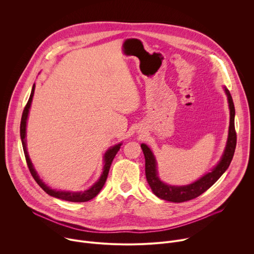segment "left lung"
<instances>
[{
  "label": "left lung",
  "mask_w": 254,
  "mask_h": 254,
  "mask_svg": "<svg viewBox=\"0 0 254 254\" xmlns=\"http://www.w3.org/2000/svg\"><path fill=\"white\" fill-rule=\"evenodd\" d=\"M228 103H229V110H230V124H229V130H228V138L226 148L224 150V154L218 163L210 173H207L202 178L197 180L196 182L186 185V186H171L163 183L158 177L157 172V162L156 159L147 144L141 143L140 147L144 155V160H146V177L148 183L154 192V194L166 201L181 203L186 202L192 199L197 198L205 191H207L215 182L218 180L223 173L228 169L234 152L236 148V131H235V125H234V117H235V108L232 96L227 88H224Z\"/></svg>",
  "instance_id": "1"
}]
</instances>
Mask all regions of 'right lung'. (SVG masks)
<instances>
[{"label":"right lung","mask_w":254,"mask_h":254,"mask_svg":"<svg viewBox=\"0 0 254 254\" xmlns=\"http://www.w3.org/2000/svg\"><path fill=\"white\" fill-rule=\"evenodd\" d=\"M34 90H35V84L32 87V91L29 97V100L24 108L23 111V115H22V119H21V125H20V134H21V139H22V144H23V150H24V154H25V158H26V162L28 165V168L30 170L31 175L33 176L34 180L37 182V184L50 196L61 199V200H65V201H69V202H86L89 201L91 199H93L102 189L103 185L105 184V181L107 179V175L108 172H110L111 169V165L116 157V155L118 154V152L120 151V148L122 146V143L116 144L113 148L108 149L106 151V153L104 154V166H103V172L99 178V180L97 182L88 190L84 191V192H68V191H56L54 189L49 188L44 182H42V180L39 178V176L37 175V172L35 171L32 162L29 158L28 152H27V148H26V124H27V119H28V115H29V110L31 106V102H32V98L34 95Z\"/></svg>","instance_id":"add662e5"}]
</instances>
